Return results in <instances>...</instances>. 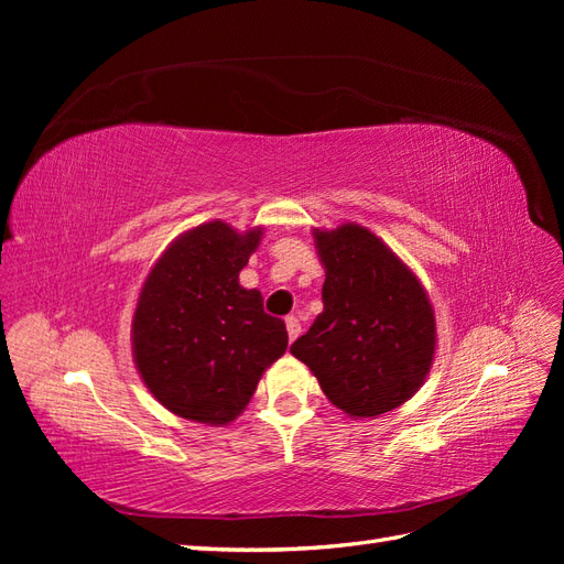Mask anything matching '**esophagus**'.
<instances>
[{
  "mask_svg": "<svg viewBox=\"0 0 564 564\" xmlns=\"http://www.w3.org/2000/svg\"><path fill=\"white\" fill-rule=\"evenodd\" d=\"M286 334H289V340H296L299 334H301V324L296 317H286Z\"/></svg>",
  "mask_w": 564,
  "mask_h": 564,
  "instance_id": "esophagus-1",
  "label": "esophagus"
}]
</instances>
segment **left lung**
<instances>
[{
	"mask_svg": "<svg viewBox=\"0 0 564 564\" xmlns=\"http://www.w3.org/2000/svg\"><path fill=\"white\" fill-rule=\"evenodd\" d=\"M324 265V311L294 340L329 402L371 419L416 395L435 357V313L400 256L365 226L313 230Z\"/></svg>",
	"mask_w": 564,
	"mask_h": 564,
	"instance_id": "1",
	"label": "left lung"
}]
</instances>
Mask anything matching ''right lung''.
Listing matches in <instances>:
<instances>
[{
	"label": "right lung",
	"instance_id": "1",
	"mask_svg": "<svg viewBox=\"0 0 564 564\" xmlns=\"http://www.w3.org/2000/svg\"><path fill=\"white\" fill-rule=\"evenodd\" d=\"M261 237V226L240 232L224 220L185 230L141 286L133 362L152 398L181 419L228 425L286 350L284 322L263 313L259 289L240 284Z\"/></svg>",
	"mask_w": 564,
	"mask_h": 564
}]
</instances>
